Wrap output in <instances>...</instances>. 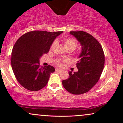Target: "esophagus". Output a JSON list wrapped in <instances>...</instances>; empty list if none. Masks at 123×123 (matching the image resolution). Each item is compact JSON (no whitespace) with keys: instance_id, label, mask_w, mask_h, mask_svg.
I'll use <instances>...</instances> for the list:
<instances>
[{"instance_id":"obj_1","label":"esophagus","mask_w":123,"mask_h":123,"mask_svg":"<svg viewBox=\"0 0 123 123\" xmlns=\"http://www.w3.org/2000/svg\"><path fill=\"white\" fill-rule=\"evenodd\" d=\"M55 71H56V72H61L62 70H60V69H56Z\"/></svg>"}]
</instances>
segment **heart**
Instances as JSON below:
<instances>
[{"label": "heart", "mask_w": 123, "mask_h": 123, "mask_svg": "<svg viewBox=\"0 0 123 123\" xmlns=\"http://www.w3.org/2000/svg\"><path fill=\"white\" fill-rule=\"evenodd\" d=\"M63 42H64V46L66 49H71L73 50H74L77 47V42L75 39L70 37H66L63 39ZM56 44L55 41H54L52 43L51 45L50 46V50H53L54 47L55 45ZM63 62H67L66 60H57L55 61V63L59 67H62L63 66Z\"/></svg>", "instance_id": "b5f03b06"}]
</instances>
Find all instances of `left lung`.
Masks as SVG:
<instances>
[{
	"instance_id": "obj_1",
	"label": "left lung",
	"mask_w": 123,
	"mask_h": 123,
	"mask_svg": "<svg viewBox=\"0 0 123 123\" xmlns=\"http://www.w3.org/2000/svg\"><path fill=\"white\" fill-rule=\"evenodd\" d=\"M70 33L80 42L82 50L76 63L78 71L69 72V77L62 80V85L70 94L80 95L90 91L98 81L104 69L105 54L101 44L91 35L84 31Z\"/></svg>"
}]
</instances>
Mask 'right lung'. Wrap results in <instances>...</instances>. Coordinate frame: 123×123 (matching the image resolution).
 I'll return each instance as SVG.
<instances>
[{
  "label": "right lung",
  "mask_w": 123,
  "mask_h": 123,
  "mask_svg": "<svg viewBox=\"0 0 123 123\" xmlns=\"http://www.w3.org/2000/svg\"><path fill=\"white\" fill-rule=\"evenodd\" d=\"M32 31L21 36L12 48L11 64L15 78L24 88L37 91L47 85L53 66H40L39 59L49 52L52 43L62 33Z\"/></svg>",
  "instance_id": "right-lung-1"
}]
</instances>
